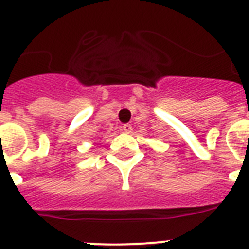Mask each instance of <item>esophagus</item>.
I'll use <instances>...</instances> for the list:
<instances>
[{"label":"esophagus","instance_id":"obj_1","mask_svg":"<svg viewBox=\"0 0 249 249\" xmlns=\"http://www.w3.org/2000/svg\"><path fill=\"white\" fill-rule=\"evenodd\" d=\"M122 131L124 132V133H131L132 126H131V124H128V123H124V124L122 126Z\"/></svg>","mask_w":249,"mask_h":249}]
</instances>
